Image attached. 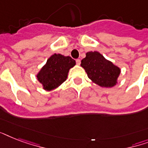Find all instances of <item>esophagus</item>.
Returning <instances> with one entry per match:
<instances>
[{"label":"esophagus","instance_id":"34e87169","mask_svg":"<svg viewBox=\"0 0 148 148\" xmlns=\"http://www.w3.org/2000/svg\"><path fill=\"white\" fill-rule=\"evenodd\" d=\"M76 63H77V65H80V64H81V60H80V59H77Z\"/></svg>","mask_w":148,"mask_h":148}]
</instances>
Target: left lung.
Segmentation results:
<instances>
[{
  "instance_id": "1",
  "label": "left lung",
  "mask_w": 148,
  "mask_h": 148,
  "mask_svg": "<svg viewBox=\"0 0 148 148\" xmlns=\"http://www.w3.org/2000/svg\"><path fill=\"white\" fill-rule=\"evenodd\" d=\"M81 66L85 70L90 81L101 88H110L117 84L121 68L97 51L87 52Z\"/></svg>"
}]
</instances>
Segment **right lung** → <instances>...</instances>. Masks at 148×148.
Listing matches in <instances>:
<instances>
[{"label": "right lung", "instance_id": "right-lung-1", "mask_svg": "<svg viewBox=\"0 0 148 148\" xmlns=\"http://www.w3.org/2000/svg\"><path fill=\"white\" fill-rule=\"evenodd\" d=\"M76 62L69 56L53 53L48 59L36 77L42 84L43 89L47 91L54 90L67 80L71 68Z\"/></svg>", "mask_w": 148, "mask_h": 148}]
</instances>
